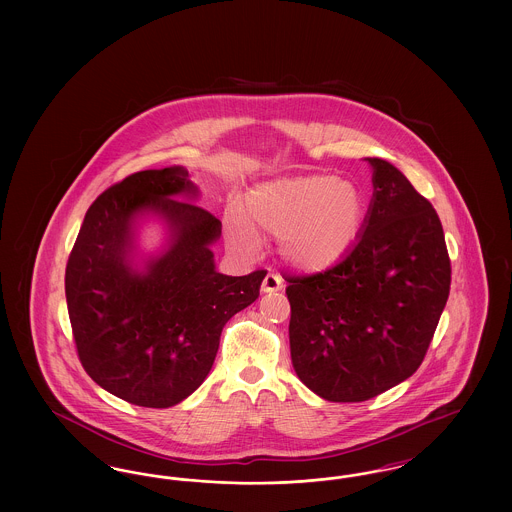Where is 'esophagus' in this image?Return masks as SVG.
Instances as JSON below:
<instances>
[{"label":"esophagus","mask_w":512,"mask_h":512,"mask_svg":"<svg viewBox=\"0 0 512 512\" xmlns=\"http://www.w3.org/2000/svg\"><path fill=\"white\" fill-rule=\"evenodd\" d=\"M282 288H284L282 276H280V274H274V272H268L267 276H265V280H263V292H278V290H282Z\"/></svg>","instance_id":"34e87169"}]
</instances>
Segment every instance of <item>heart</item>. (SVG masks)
<instances>
[{"label": "heart", "instance_id": "obj_1", "mask_svg": "<svg viewBox=\"0 0 512 512\" xmlns=\"http://www.w3.org/2000/svg\"><path fill=\"white\" fill-rule=\"evenodd\" d=\"M242 213L253 230L280 238L282 255L293 267L322 270L355 244L365 203L353 182L313 172L257 184L245 195ZM232 236L245 247L255 244L240 224L232 226Z\"/></svg>", "mask_w": 512, "mask_h": 512}]
</instances>
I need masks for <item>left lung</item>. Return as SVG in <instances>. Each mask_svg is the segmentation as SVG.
<instances>
[{"label":"left lung","mask_w":512,"mask_h":512,"mask_svg":"<svg viewBox=\"0 0 512 512\" xmlns=\"http://www.w3.org/2000/svg\"><path fill=\"white\" fill-rule=\"evenodd\" d=\"M374 197L338 265L284 276L299 380L326 401H368L422 365L449 297L451 261L432 203L384 159Z\"/></svg>","instance_id":"8db88e82"}]
</instances>
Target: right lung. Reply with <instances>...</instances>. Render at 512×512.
<instances>
[{
  "label": "right lung",
  "mask_w": 512,
  "mask_h": 512,
  "mask_svg": "<svg viewBox=\"0 0 512 512\" xmlns=\"http://www.w3.org/2000/svg\"><path fill=\"white\" fill-rule=\"evenodd\" d=\"M188 171H140L90 205L65 272L78 359L103 390L124 401L167 409L207 378L224 324L259 297L267 270L226 276L209 245L220 220L192 201ZM153 210L170 222V251L144 275L127 267L131 222Z\"/></svg>",
  "instance_id": "obj_1"
}]
</instances>
